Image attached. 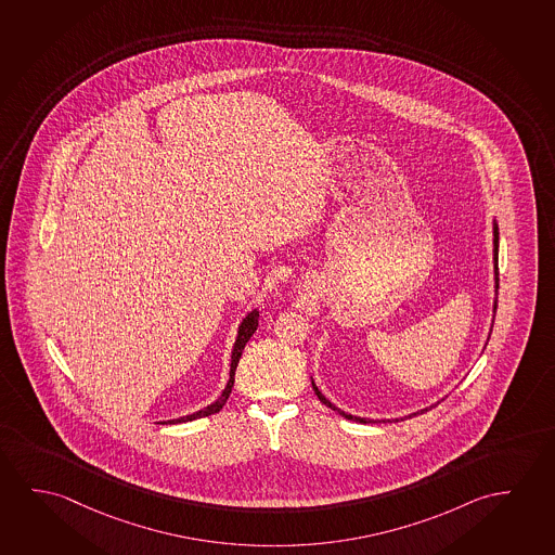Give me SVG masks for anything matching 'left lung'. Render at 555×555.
Wrapping results in <instances>:
<instances>
[{"instance_id": "8db88e82", "label": "left lung", "mask_w": 555, "mask_h": 555, "mask_svg": "<svg viewBox=\"0 0 555 555\" xmlns=\"http://www.w3.org/2000/svg\"><path fill=\"white\" fill-rule=\"evenodd\" d=\"M498 250H500V231H498V223L493 221V273H495V291L500 289V272H498ZM495 308H498V300H493V317H495ZM312 387H314V393H317L318 399L324 403V405L330 406L332 411H335V413L341 414L344 418H347V421H352V423H386V421H372V418H362V416H354V414L345 413V411H341L339 406H335L332 401H327L326 397L322 396V391L318 389L317 384L312 382ZM430 405L426 406V409H423V411H416V413L413 414H406V416H403V418H393V423H399V421H405V418H413V416H416V414H423L426 413V411H430ZM387 423H391V421H387Z\"/></svg>"}]
</instances>
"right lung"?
<instances>
[{
	"label": "right lung",
	"mask_w": 555,
	"mask_h": 555,
	"mask_svg": "<svg viewBox=\"0 0 555 555\" xmlns=\"http://www.w3.org/2000/svg\"><path fill=\"white\" fill-rule=\"evenodd\" d=\"M256 327H258V310H253V312H248L247 318H243V322H241V326H238L237 339H235V345H233V352H231V369H229V382L225 389L221 391V396L211 403V405L204 406L201 411H196L193 414H186V416H181V418H173V421H164V423L159 424H179V423H191V421H196V418H203V416H210V414L220 413L221 406L225 405V401L229 399V393H231V389H233V384H235V370H237L238 359H241V354H243V349H245V345L248 344V339L253 337V334L256 332Z\"/></svg>",
	"instance_id": "add662e5"
}]
</instances>
